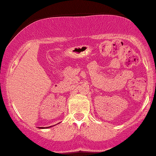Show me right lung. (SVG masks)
Here are the masks:
<instances>
[{"mask_svg":"<svg viewBox=\"0 0 156 156\" xmlns=\"http://www.w3.org/2000/svg\"><path fill=\"white\" fill-rule=\"evenodd\" d=\"M51 128V126L50 127H47V128H44V127H39L38 128Z\"/></svg>","mask_w":156,"mask_h":156,"instance_id":"obj_1","label":"right lung"}]
</instances>
